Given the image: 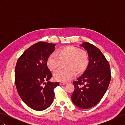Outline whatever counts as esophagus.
Instances as JSON below:
<instances>
[{
  "label": "esophagus",
  "mask_w": 125,
  "mask_h": 125,
  "mask_svg": "<svg viewBox=\"0 0 125 125\" xmlns=\"http://www.w3.org/2000/svg\"><path fill=\"white\" fill-rule=\"evenodd\" d=\"M60 85H65L67 84L66 82H60L59 83Z\"/></svg>",
  "instance_id": "esophagus-1"
}]
</instances>
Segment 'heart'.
Instances as JSON below:
<instances>
[{
  "mask_svg": "<svg viewBox=\"0 0 125 125\" xmlns=\"http://www.w3.org/2000/svg\"><path fill=\"white\" fill-rule=\"evenodd\" d=\"M66 68L59 69L54 73L56 81L67 82L73 78L75 72L80 73L88 66L89 58L87 52L73 46H67L60 48L58 55L52 54L48 57L47 65L52 71H56L61 65L62 62H66Z\"/></svg>",
  "mask_w": 125,
  "mask_h": 125,
  "instance_id": "1",
  "label": "heart"
}]
</instances>
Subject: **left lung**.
Masks as SVG:
<instances>
[{
    "instance_id": "obj_1",
    "label": "left lung",
    "mask_w": 125,
    "mask_h": 125,
    "mask_svg": "<svg viewBox=\"0 0 125 125\" xmlns=\"http://www.w3.org/2000/svg\"><path fill=\"white\" fill-rule=\"evenodd\" d=\"M81 46L88 51L89 62L83 74L73 81L72 101L78 107L87 109L96 105L106 92L111 79L110 66L99 48L88 42Z\"/></svg>"
}]
</instances>
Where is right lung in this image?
Segmentation results:
<instances>
[{
	"label": "right lung",
	"mask_w": 125,
	"mask_h": 125,
	"mask_svg": "<svg viewBox=\"0 0 125 125\" xmlns=\"http://www.w3.org/2000/svg\"><path fill=\"white\" fill-rule=\"evenodd\" d=\"M55 46L39 42L25 51L17 60L14 79L18 93L25 104L36 111L50 106L54 100V89L59 85L58 82L48 81L52 74L47 59L55 51Z\"/></svg>",
	"instance_id": "obj_1"
}]
</instances>
